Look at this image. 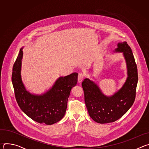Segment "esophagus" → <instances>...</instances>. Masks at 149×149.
Here are the masks:
<instances>
[{"mask_svg": "<svg viewBox=\"0 0 149 149\" xmlns=\"http://www.w3.org/2000/svg\"><path fill=\"white\" fill-rule=\"evenodd\" d=\"M84 78V74L83 72H79L78 76V81L79 82H81Z\"/></svg>", "mask_w": 149, "mask_h": 149, "instance_id": "1", "label": "esophagus"}]
</instances>
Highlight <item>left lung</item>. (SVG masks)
<instances>
[{
	"label": "left lung",
	"mask_w": 149,
	"mask_h": 149,
	"mask_svg": "<svg viewBox=\"0 0 149 149\" xmlns=\"http://www.w3.org/2000/svg\"><path fill=\"white\" fill-rule=\"evenodd\" d=\"M116 52H123L128 77L123 87L111 97H106L97 84L88 78L82 82L84 100L90 117L95 122L105 124L120 118L134 103L138 82L137 65L131 48L127 42L118 43Z\"/></svg>",
	"instance_id": "8db88e82"
}]
</instances>
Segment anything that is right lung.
<instances>
[{"label":"right lung","instance_id":"add662e5","mask_svg":"<svg viewBox=\"0 0 149 149\" xmlns=\"http://www.w3.org/2000/svg\"><path fill=\"white\" fill-rule=\"evenodd\" d=\"M22 56V48L14 63L12 74L15 98L20 109L40 124L51 125L60 121L65 114L71 90L77 83L78 73L59 78L52 88L44 94L33 95L26 90L21 79Z\"/></svg>","mask_w":149,"mask_h":149}]
</instances>
